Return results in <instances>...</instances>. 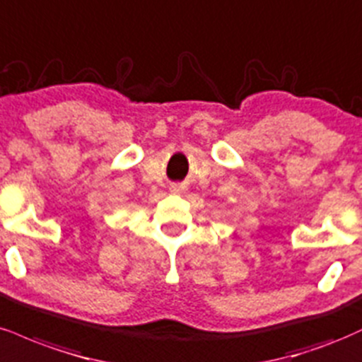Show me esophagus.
I'll return each mask as SVG.
<instances>
[{
	"label": "esophagus",
	"mask_w": 362,
	"mask_h": 362,
	"mask_svg": "<svg viewBox=\"0 0 362 362\" xmlns=\"http://www.w3.org/2000/svg\"><path fill=\"white\" fill-rule=\"evenodd\" d=\"M181 188H180V186H177V185H173V191H180Z\"/></svg>",
	"instance_id": "obj_1"
}]
</instances>
